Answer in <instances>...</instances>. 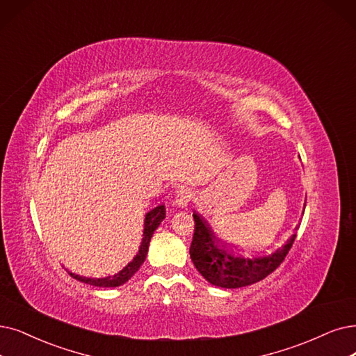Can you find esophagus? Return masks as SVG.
<instances>
[{
  "label": "esophagus",
  "mask_w": 356,
  "mask_h": 356,
  "mask_svg": "<svg viewBox=\"0 0 356 356\" xmlns=\"http://www.w3.org/2000/svg\"><path fill=\"white\" fill-rule=\"evenodd\" d=\"M193 198V191L188 187H181L177 191L175 200H174V206L178 209H186L190 203V200Z\"/></svg>",
  "instance_id": "1"
}]
</instances>
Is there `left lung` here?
<instances>
[{
  "mask_svg": "<svg viewBox=\"0 0 356 356\" xmlns=\"http://www.w3.org/2000/svg\"><path fill=\"white\" fill-rule=\"evenodd\" d=\"M193 218L195 229L190 257L209 283L225 289L248 286L267 277L285 260L296 238L293 234L285 244L273 251L244 252L219 239L211 231V226L195 211Z\"/></svg>",
  "mask_w": 356,
  "mask_h": 356,
  "instance_id": "obj_1",
  "label": "left lung"
}]
</instances>
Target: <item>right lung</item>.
I'll use <instances>...</instances> for the list:
<instances>
[{"label":"right lung","instance_id":"obj_1","mask_svg":"<svg viewBox=\"0 0 356 356\" xmlns=\"http://www.w3.org/2000/svg\"><path fill=\"white\" fill-rule=\"evenodd\" d=\"M165 206L159 204L158 207L152 209L150 211L146 213L145 216V227H143V238H141V243L138 247L137 254L133 257L131 261L127 263L122 268H120L118 272H115L113 275H108L105 277H88V276H80L76 273H70L74 279L88 283V285L92 286H97V288H117L124 285L125 282H129L136 273L137 270L140 268V266L145 263L146 255H147V250H149V244L150 239L154 234V231L158 229V226L161 225V222L165 219Z\"/></svg>","mask_w":356,"mask_h":356}]
</instances>
